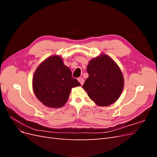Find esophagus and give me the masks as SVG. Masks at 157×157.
<instances>
[{
  "instance_id": "34e87169",
  "label": "esophagus",
  "mask_w": 157,
  "mask_h": 157,
  "mask_svg": "<svg viewBox=\"0 0 157 157\" xmlns=\"http://www.w3.org/2000/svg\"><path fill=\"white\" fill-rule=\"evenodd\" d=\"M78 80L79 82L80 83V84H81V85H82L84 84V80L83 78H78Z\"/></svg>"
}]
</instances>
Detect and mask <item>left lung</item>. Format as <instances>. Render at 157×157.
Masks as SVG:
<instances>
[{
  "instance_id": "1",
  "label": "left lung",
  "mask_w": 157,
  "mask_h": 157,
  "mask_svg": "<svg viewBox=\"0 0 157 157\" xmlns=\"http://www.w3.org/2000/svg\"><path fill=\"white\" fill-rule=\"evenodd\" d=\"M88 78L82 88L94 103L108 106L121 96L124 88V77L119 67L106 54H101L89 61Z\"/></svg>"
}]
</instances>
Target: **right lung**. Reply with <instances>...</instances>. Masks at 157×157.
I'll return each mask as SVG.
<instances>
[{"label":"right lung","instance_id":"add662e5","mask_svg":"<svg viewBox=\"0 0 157 157\" xmlns=\"http://www.w3.org/2000/svg\"><path fill=\"white\" fill-rule=\"evenodd\" d=\"M78 86L80 82L72 77L71 69L63 64L59 56H50L42 62L33 78V89L36 97L51 108L63 107L71 89Z\"/></svg>","mask_w":157,"mask_h":157}]
</instances>
